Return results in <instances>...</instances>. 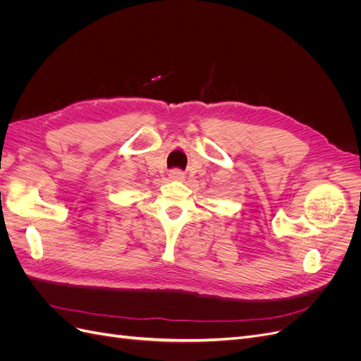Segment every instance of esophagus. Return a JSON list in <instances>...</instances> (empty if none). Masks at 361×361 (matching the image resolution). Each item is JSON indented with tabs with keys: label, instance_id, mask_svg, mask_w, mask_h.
<instances>
[{
	"label": "esophagus",
	"instance_id": "1",
	"mask_svg": "<svg viewBox=\"0 0 361 361\" xmlns=\"http://www.w3.org/2000/svg\"><path fill=\"white\" fill-rule=\"evenodd\" d=\"M169 178H170L171 180H179V182H182V180L185 179V174H183V171H180V170H178V169H174V170H171V171L169 173Z\"/></svg>",
	"mask_w": 361,
	"mask_h": 361
}]
</instances>
